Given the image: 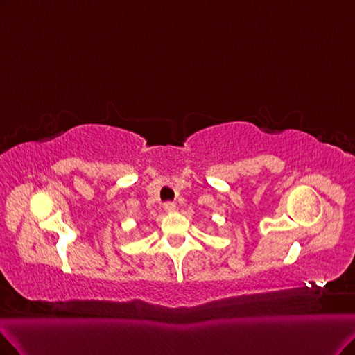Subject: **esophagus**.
<instances>
[{
    "label": "esophagus",
    "mask_w": 355,
    "mask_h": 355,
    "mask_svg": "<svg viewBox=\"0 0 355 355\" xmlns=\"http://www.w3.org/2000/svg\"><path fill=\"white\" fill-rule=\"evenodd\" d=\"M175 208H177V205L174 204V202H165V204H164V209H165L166 212L175 211Z\"/></svg>",
    "instance_id": "34e87169"
}]
</instances>
